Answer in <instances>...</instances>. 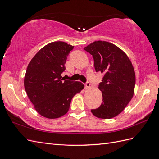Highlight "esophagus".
I'll return each instance as SVG.
<instances>
[{
  "instance_id": "34e87169",
  "label": "esophagus",
  "mask_w": 159,
  "mask_h": 159,
  "mask_svg": "<svg viewBox=\"0 0 159 159\" xmlns=\"http://www.w3.org/2000/svg\"><path fill=\"white\" fill-rule=\"evenodd\" d=\"M84 85H85V88H89V86H90V84H89V82H86L85 84H84Z\"/></svg>"
}]
</instances>
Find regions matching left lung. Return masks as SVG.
Returning <instances> with one entry per match:
<instances>
[{
    "instance_id": "left-lung-1",
    "label": "left lung",
    "mask_w": 159,
    "mask_h": 159,
    "mask_svg": "<svg viewBox=\"0 0 159 159\" xmlns=\"http://www.w3.org/2000/svg\"><path fill=\"white\" fill-rule=\"evenodd\" d=\"M84 50L92 55L96 71L103 74L99 89L103 103L91 109L100 119H111L121 113L131 100L135 85V74L127 54L117 46L105 41H95Z\"/></svg>"
}]
</instances>
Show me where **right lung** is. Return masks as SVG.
Segmentation results:
<instances>
[{
	"mask_svg": "<svg viewBox=\"0 0 159 159\" xmlns=\"http://www.w3.org/2000/svg\"><path fill=\"white\" fill-rule=\"evenodd\" d=\"M74 46L64 42H54L38 51L27 67L25 88L36 111L42 116L56 119L70 109L74 96L84 88L80 81L64 80L67 57Z\"/></svg>",
	"mask_w": 159,
	"mask_h": 159,
	"instance_id": "obj_1",
	"label": "right lung"
}]
</instances>
